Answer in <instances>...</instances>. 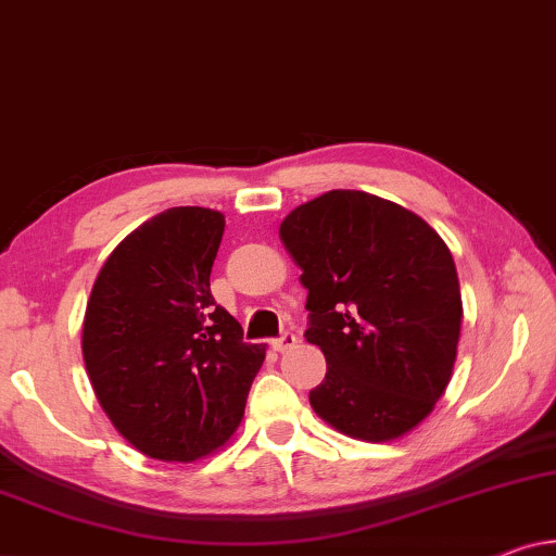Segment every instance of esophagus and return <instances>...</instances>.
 I'll use <instances>...</instances> for the list:
<instances>
[{
	"instance_id": "34e87169",
	"label": "esophagus",
	"mask_w": 556,
	"mask_h": 556,
	"mask_svg": "<svg viewBox=\"0 0 556 556\" xmlns=\"http://www.w3.org/2000/svg\"><path fill=\"white\" fill-rule=\"evenodd\" d=\"M296 345V334L294 332H281L277 340H271V348L277 350V353H287V350H292Z\"/></svg>"
}]
</instances>
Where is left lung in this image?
Masks as SVG:
<instances>
[{
    "label": "left lung",
    "instance_id": "1",
    "mask_svg": "<svg viewBox=\"0 0 556 556\" xmlns=\"http://www.w3.org/2000/svg\"><path fill=\"white\" fill-rule=\"evenodd\" d=\"M300 264L327 359L309 403L340 433L390 441L416 428L448 386L460 287L443 239L413 211L365 191H327L279 226Z\"/></svg>",
    "mask_w": 556,
    "mask_h": 556
}]
</instances>
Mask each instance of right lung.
Returning a JSON list of instances; mask_svg holds the SVG:
<instances>
[{"label":"right lung","instance_id":"1","mask_svg":"<svg viewBox=\"0 0 556 556\" xmlns=\"http://www.w3.org/2000/svg\"><path fill=\"white\" fill-rule=\"evenodd\" d=\"M224 216L176 206L128 233L92 285L83 357L100 405L146 456L193 460L229 441L267 348L211 294Z\"/></svg>","mask_w":556,"mask_h":556}]
</instances>
